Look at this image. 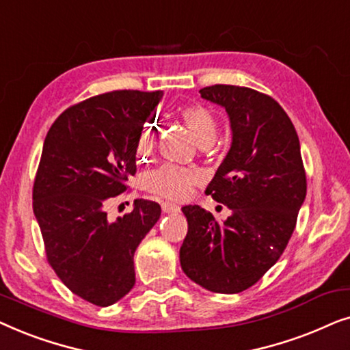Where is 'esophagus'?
<instances>
[{"label": "esophagus", "mask_w": 350, "mask_h": 350, "mask_svg": "<svg viewBox=\"0 0 350 350\" xmlns=\"http://www.w3.org/2000/svg\"><path fill=\"white\" fill-rule=\"evenodd\" d=\"M162 210H164V213H174V212H178L180 207L170 202H162Z\"/></svg>", "instance_id": "34e87169"}]
</instances>
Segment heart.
Wrapping results in <instances>:
<instances>
[{"mask_svg": "<svg viewBox=\"0 0 350 350\" xmlns=\"http://www.w3.org/2000/svg\"><path fill=\"white\" fill-rule=\"evenodd\" d=\"M180 118L188 124L191 132L200 145H212L215 137H217L218 122L212 109L202 103L185 105L178 109ZM154 132L156 127L152 124H146L143 127L138 138L137 151L140 157H146L151 154L154 148ZM202 180V175L198 169L193 167H178L165 164L151 172L146 178V189L150 193L159 196V198L169 200H185L191 193V188Z\"/></svg>", "mask_w": 350, "mask_h": 350, "instance_id": "heart-1", "label": "heart"}]
</instances>
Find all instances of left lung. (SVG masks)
<instances>
[{
    "mask_svg": "<svg viewBox=\"0 0 350 350\" xmlns=\"http://www.w3.org/2000/svg\"><path fill=\"white\" fill-rule=\"evenodd\" d=\"M199 94L226 108L231 119L232 146L205 194L232 215L219 224L199 205H185L188 234L180 262L204 288L239 293L275 265L295 231L308 188L299 138L271 95L229 84Z\"/></svg>",
    "mask_w": 350,
    "mask_h": 350,
    "instance_id": "left-lung-1",
    "label": "left lung"
}]
</instances>
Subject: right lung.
Returning <instances> with one entry per match:
<instances>
[{"label": "right lung", "instance_id": "right-lung-1", "mask_svg": "<svg viewBox=\"0 0 350 350\" xmlns=\"http://www.w3.org/2000/svg\"><path fill=\"white\" fill-rule=\"evenodd\" d=\"M162 94L124 89L71 105L42 146L33 212L47 262L75 295L100 308L135 285L133 253L161 217V205L148 199L116 221H108L107 208L137 174L138 138Z\"/></svg>", "mask_w": 350, "mask_h": 350}]
</instances>
